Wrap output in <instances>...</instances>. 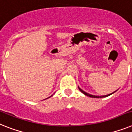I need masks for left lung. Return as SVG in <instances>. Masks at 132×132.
<instances>
[{"label":"left lung","instance_id":"8db88e82","mask_svg":"<svg viewBox=\"0 0 132 132\" xmlns=\"http://www.w3.org/2000/svg\"><path fill=\"white\" fill-rule=\"evenodd\" d=\"M78 88H79V90H80V91H81L82 93L84 94L85 95H86V96H90V97H92V98H104V97H106V96H110L111 94H113V93H115V92H116V91H115V92H113V93L109 94H108V95H105V96H94V95H92V94H88V93H87V92H84V90H81V88H79V87H78Z\"/></svg>","mask_w":132,"mask_h":132}]
</instances>
